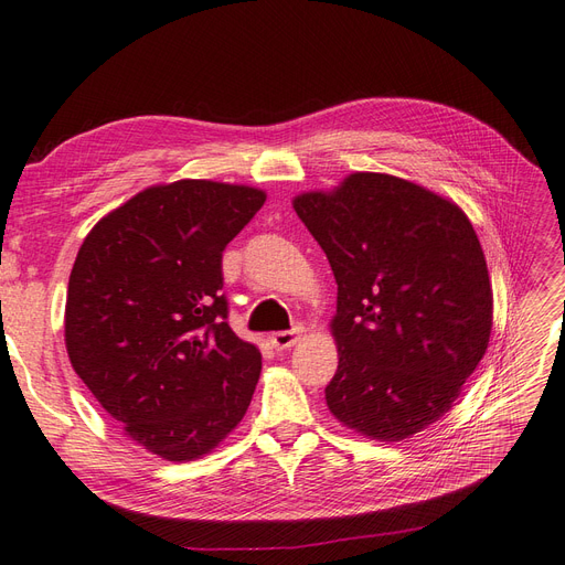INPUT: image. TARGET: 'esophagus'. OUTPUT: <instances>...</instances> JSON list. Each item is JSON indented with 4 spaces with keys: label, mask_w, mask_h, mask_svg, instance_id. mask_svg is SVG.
Wrapping results in <instances>:
<instances>
[{
    "label": "esophagus",
    "mask_w": 565,
    "mask_h": 565,
    "mask_svg": "<svg viewBox=\"0 0 565 565\" xmlns=\"http://www.w3.org/2000/svg\"><path fill=\"white\" fill-rule=\"evenodd\" d=\"M301 334H303V327L297 324V327H291L289 332H274V334L268 337V341L274 343L276 350H287V348H291L301 339Z\"/></svg>",
    "instance_id": "34e87169"
}]
</instances>
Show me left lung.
<instances>
[{
    "instance_id": "obj_1",
    "label": "left lung",
    "mask_w": 565,
    "mask_h": 565,
    "mask_svg": "<svg viewBox=\"0 0 565 565\" xmlns=\"http://www.w3.org/2000/svg\"><path fill=\"white\" fill-rule=\"evenodd\" d=\"M291 205L339 285L329 412L369 439L420 433L449 412L489 348L493 289L468 215L385 172H353Z\"/></svg>"
}]
</instances>
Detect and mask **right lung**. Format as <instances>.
Here are the masks:
<instances>
[{"instance_id": "right-lung-1", "label": "right lung", "mask_w": 565, "mask_h": 565, "mask_svg": "<svg viewBox=\"0 0 565 565\" xmlns=\"http://www.w3.org/2000/svg\"><path fill=\"white\" fill-rule=\"evenodd\" d=\"M264 201L262 189L212 180L149 186L90 228L72 266L74 372L163 460L217 449L255 395L262 353L226 322L222 252Z\"/></svg>"}]
</instances>
